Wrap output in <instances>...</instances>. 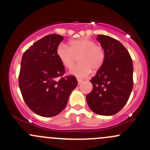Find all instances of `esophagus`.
I'll return each mask as SVG.
<instances>
[{"instance_id":"1","label":"esophagus","mask_w":150,"mask_h":150,"mask_svg":"<svg viewBox=\"0 0 150 150\" xmlns=\"http://www.w3.org/2000/svg\"><path fill=\"white\" fill-rule=\"evenodd\" d=\"M77 80H78V84H80V83H81L83 82V79H81V78H77Z\"/></svg>"}]
</instances>
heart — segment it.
Instances as JSON below:
<instances>
[{
    "label": "heart",
    "mask_w": 150,
    "mask_h": 150,
    "mask_svg": "<svg viewBox=\"0 0 150 150\" xmlns=\"http://www.w3.org/2000/svg\"><path fill=\"white\" fill-rule=\"evenodd\" d=\"M57 56L66 68L70 69L75 62V56H78V63L70 71L71 74L85 78L91 72V69L96 71L100 68L105 60V52L101 46L96 45L88 38L72 40L69 47L60 44L56 50Z\"/></svg>",
    "instance_id": "heart-1"
}]
</instances>
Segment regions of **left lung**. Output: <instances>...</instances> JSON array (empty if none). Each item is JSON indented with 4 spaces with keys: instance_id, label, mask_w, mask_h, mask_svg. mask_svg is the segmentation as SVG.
<instances>
[{
    "instance_id": "obj_1",
    "label": "left lung",
    "mask_w": 150,
    "mask_h": 150,
    "mask_svg": "<svg viewBox=\"0 0 150 150\" xmlns=\"http://www.w3.org/2000/svg\"><path fill=\"white\" fill-rule=\"evenodd\" d=\"M105 52V60L95 77L86 100L94 113L116 114L128 101L133 88V65L128 50L116 39L105 35L97 38Z\"/></svg>"
}]
</instances>
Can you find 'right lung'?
I'll use <instances>...</instances> for the list:
<instances>
[{"label": "right lung", "instance_id": "right-lung-1", "mask_svg": "<svg viewBox=\"0 0 150 150\" xmlns=\"http://www.w3.org/2000/svg\"><path fill=\"white\" fill-rule=\"evenodd\" d=\"M62 40V36L49 34L34 42L22 56L18 76L21 95L30 109L44 117L64 110L78 85L73 75L63 77L65 69L56 53Z\"/></svg>", "mask_w": 150, "mask_h": 150}]
</instances>
